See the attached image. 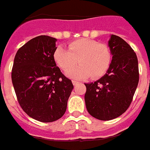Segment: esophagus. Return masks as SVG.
I'll return each mask as SVG.
<instances>
[{"label":"esophagus","mask_w":150,"mask_h":150,"mask_svg":"<svg viewBox=\"0 0 150 150\" xmlns=\"http://www.w3.org/2000/svg\"><path fill=\"white\" fill-rule=\"evenodd\" d=\"M72 82H73V85H74V86L77 85V84L79 83V81H76V80H73V81H72Z\"/></svg>","instance_id":"34e87169"}]
</instances>
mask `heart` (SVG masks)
Here are the masks:
<instances>
[{
  "mask_svg": "<svg viewBox=\"0 0 150 150\" xmlns=\"http://www.w3.org/2000/svg\"><path fill=\"white\" fill-rule=\"evenodd\" d=\"M54 59L63 70H69L66 72L69 77L85 78L91 76L98 78L108 71L112 55L107 45L82 38L69 43L68 50L62 45L58 46L54 52ZM77 60L81 64L71 69Z\"/></svg>",
  "mask_w": 150,
  "mask_h": 150,
  "instance_id": "heart-1",
  "label": "heart"
}]
</instances>
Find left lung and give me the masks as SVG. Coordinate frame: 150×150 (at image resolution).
Returning <instances> with one entry per match:
<instances>
[{
	"mask_svg": "<svg viewBox=\"0 0 150 150\" xmlns=\"http://www.w3.org/2000/svg\"><path fill=\"white\" fill-rule=\"evenodd\" d=\"M108 46L112 57L107 73L96 81L85 84L86 109L102 121L126 112L139 82L138 59L132 47L116 35H111Z\"/></svg>",
	"mask_w": 150,
	"mask_h": 150,
	"instance_id": "left-lung-1",
	"label": "left lung"
}]
</instances>
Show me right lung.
I'll return each mask as SVG.
<instances>
[{
	"instance_id": "right-lung-1",
	"label": "right lung",
	"mask_w": 150,
	"mask_h": 150,
	"mask_svg": "<svg viewBox=\"0 0 150 150\" xmlns=\"http://www.w3.org/2000/svg\"><path fill=\"white\" fill-rule=\"evenodd\" d=\"M56 41L49 36L31 39L17 51L11 73L19 105L42 122H54L64 114L73 89L54 61Z\"/></svg>"
}]
</instances>
